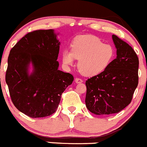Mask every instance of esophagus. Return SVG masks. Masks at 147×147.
Listing matches in <instances>:
<instances>
[{"label":"esophagus","mask_w":147,"mask_h":147,"mask_svg":"<svg viewBox=\"0 0 147 147\" xmlns=\"http://www.w3.org/2000/svg\"><path fill=\"white\" fill-rule=\"evenodd\" d=\"M75 82L76 83V84H81V83L83 82V80L81 79V78H76Z\"/></svg>","instance_id":"1"}]
</instances>
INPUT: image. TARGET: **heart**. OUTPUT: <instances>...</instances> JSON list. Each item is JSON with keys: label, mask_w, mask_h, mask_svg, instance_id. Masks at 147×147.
<instances>
[{"label": "heart", "mask_w": 147, "mask_h": 147, "mask_svg": "<svg viewBox=\"0 0 147 147\" xmlns=\"http://www.w3.org/2000/svg\"><path fill=\"white\" fill-rule=\"evenodd\" d=\"M115 50L94 35L84 34L74 39L71 50L64 49L61 57L63 64L72 66L78 59V69L83 75L94 76L102 73L113 61Z\"/></svg>", "instance_id": "heart-1"}]
</instances>
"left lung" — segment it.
I'll use <instances>...</instances> for the list:
<instances>
[{"instance_id":"obj_1","label":"left lung","mask_w":147,"mask_h":147,"mask_svg":"<svg viewBox=\"0 0 147 147\" xmlns=\"http://www.w3.org/2000/svg\"><path fill=\"white\" fill-rule=\"evenodd\" d=\"M117 57L102 73L86 81V105L97 115L120 112L131 102L138 85L139 59L127 43L112 36Z\"/></svg>"}]
</instances>
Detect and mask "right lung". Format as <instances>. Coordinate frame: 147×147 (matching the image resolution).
I'll return each instance as SVG.
<instances>
[{
    "label": "right lung",
    "mask_w": 147,
    "mask_h": 147,
    "mask_svg": "<svg viewBox=\"0 0 147 147\" xmlns=\"http://www.w3.org/2000/svg\"><path fill=\"white\" fill-rule=\"evenodd\" d=\"M59 47L54 30H40L27 34L10 51L5 81L10 98L32 118L55 113L61 94L74 81L71 74L59 70Z\"/></svg>",
    "instance_id": "obj_1"
}]
</instances>
